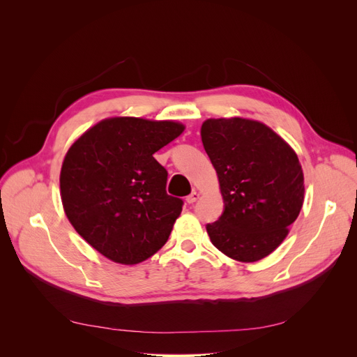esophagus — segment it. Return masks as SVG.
I'll use <instances>...</instances> for the list:
<instances>
[{
    "mask_svg": "<svg viewBox=\"0 0 357 357\" xmlns=\"http://www.w3.org/2000/svg\"><path fill=\"white\" fill-rule=\"evenodd\" d=\"M198 198H199V194H198L197 191H192L188 197H186V202H188V204H194V202H197Z\"/></svg>",
    "mask_w": 357,
    "mask_h": 357,
    "instance_id": "obj_1",
    "label": "esophagus"
}]
</instances>
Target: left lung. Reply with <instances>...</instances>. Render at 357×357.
I'll use <instances>...</instances> for the list:
<instances>
[{"mask_svg":"<svg viewBox=\"0 0 357 357\" xmlns=\"http://www.w3.org/2000/svg\"><path fill=\"white\" fill-rule=\"evenodd\" d=\"M201 139L215 172L224 211L207 224L213 245L238 261L271 255L304 202V175L291 146L246 119H210Z\"/></svg>","mask_w":357,"mask_h":357,"instance_id":"left-lung-1","label":"left lung"}]
</instances>
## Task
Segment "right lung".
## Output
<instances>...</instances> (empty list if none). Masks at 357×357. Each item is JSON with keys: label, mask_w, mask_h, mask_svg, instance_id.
Masks as SVG:
<instances>
[{"label": "right lung", "mask_w": 357, "mask_h": 357, "mask_svg": "<svg viewBox=\"0 0 357 357\" xmlns=\"http://www.w3.org/2000/svg\"><path fill=\"white\" fill-rule=\"evenodd\" d=\"M182 131L175 121L116 117L68 150L61 171L66 217L112 261L140 264L167 241L183 201L167 195V171L153 155Z\"/></svg>", "instance_id": "add662e5"}]
</instances>
